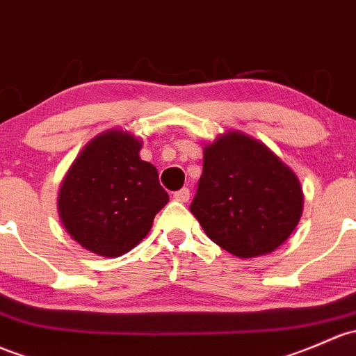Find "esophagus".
I'll return each mask as SVG.
<instances>
[{"mask_svg": "<svg viewBox=\"0 0 356 356\" xmlns=\"http://www.w3.org/2000/svg\"><path fill=\"white\" fill-rule=\"evenodd\" d=\"M174 200L179 201V203H188L189 201V189L188 188H182L177 193H174Z\"/></svg>", "mask_w": 356, "mask_h": 356, "instance_id": "1", "label": "esophagus"}]
</instances>
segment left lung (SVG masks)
I'll list each match as a JSON object with an SVG mask.
<instances>
[{"label":"left lung","instance_id":"left-lung-1","mask_svg":"<svg viewBox=\"0 0 356 356\" xmlns=\"http://www.w3.org/2000/svg\"><path fill=\"white\" fill-rule=\"evenodd\" d=\"M189 209L216 245L241 259L259 257L298 225L304 191L263 141L232 129L204 143L203 174Z\"/></svg>","mask_w":356,"mask_h":356}]
</instances>
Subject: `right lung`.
<instances>
[{"mask_svg": "<svg viewBox=\"0 0 356 356\" xmlns=\"http://www.w3.org/2000/svg\"><path fill=\"white\" fill-rule=\"evenodd\" d=\"M143 140L112 128L90 140L66 172L58 213L74 242L97 256L119 257L148 235L168 203L159 172L140 156Z\"/></svg>", "mask_w": 356, "mask_h": 356, "instance_id": "right-lung-1", "label": "right lung"}]
</instances>
